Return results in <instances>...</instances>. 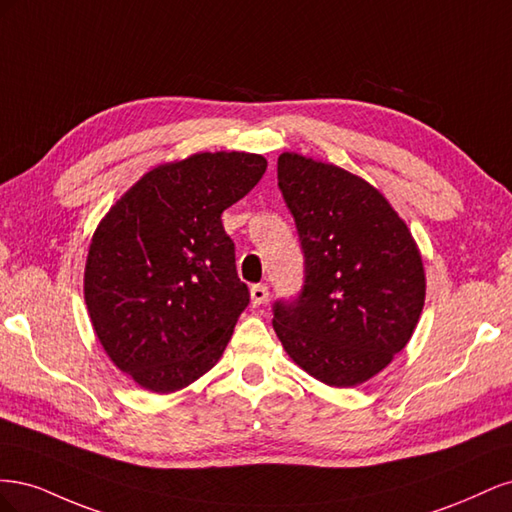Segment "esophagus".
<instances>
[{"label": "esophagus", "mask_w": 512, "mask_h": 512, "mask_svg": "<svg viewBox=\"0 0 512 512\" xmlns=\"http://www.w3.org/2000/svg\"><path fill=\"white\" fill-rule=\"evenodd\" d=\"M250 297H252V305H254V307L265 305V303L269 301V288H267L265 284H256V286H252V290H250Z\"/></svg>", "instance_id": "1"}]
</instances>
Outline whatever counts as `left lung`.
Segmentation results:
<instances>
[{"instance_id":"obj_1","label":"left lung","mask_w":512,"mask_h":512,"mask_svg":"<svg viewBox=\"0 0 512 512\" xmlns=\"http://www.w3.org/2000/svg\"><path fill=\"white\" fill-rule=\"evenodd\" d=\"M277 185L299 230L305 286L275 303L273 329L309 376L348 389L406 348L425 305V267L406 222L374 185L284 151Z\"/></svg>"}]
</instances>
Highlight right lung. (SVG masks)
I'll return each instance as SVG.
<instances>
[{
  "instance_id": "obj_1",
  "label": "right lung",
  "mask_w": 512,
  "mask_h": 512,
  "mask_svg": "<svg viewBox=\"0 0 512 512\" xmlns=\"http://www.w3.org/2000/svg\"><path fill=\"white\" fill-rule=\"evenodd\" d=\"M267 170L245 151H203L151 168L89 243L85 305L108 359L168 395L220 361L250 292L222 213Z\"/></svg>"
}]
</instances>
